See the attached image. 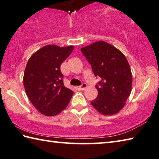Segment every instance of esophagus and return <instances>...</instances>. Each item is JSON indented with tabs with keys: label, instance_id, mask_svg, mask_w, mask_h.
Wrapping results in <instances>:
<instances>
[{
	"label": "esophagus",
	"instance_id": "1",
	"mask_svg": "<svg viewBox=\"0 0 159 159\" xmlns=\"http://www.w3.org/2000/svg\"><path fill=\"white\" fill-rule=\"evenodd\" d=\"M87 87V84H86V83H83V84L81 86H79V87H77V88L78 90L83 91V90H84Z\"/></svg>",
	"mask_w": 159,
	"mask_h": 159
}]
</instances>
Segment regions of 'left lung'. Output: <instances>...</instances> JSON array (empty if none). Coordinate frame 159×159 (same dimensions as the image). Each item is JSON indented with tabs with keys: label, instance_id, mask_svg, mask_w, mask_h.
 Wrapping results in <instances>:
<instances>
[{
	"label": "left lung",
	"instance_id": "1",
	"mask_svg": "<svg viewBox=\"0 0 159 159\" xmlns=\"http://www.w3.org/2000/svg\"><path fill=\"white\" fill-rule=\"evenodd\" d=\"M82 54L101 80L96 85L97 98L91 102L102 115H113L126 105L132 88V73L126 57L105 41L82 47Z\"/></svg>",
	"mask_w": 159,
	"mask_h": 159
}]
</instances>
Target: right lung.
<instances>
[{
	"instance_id": "1",
	"label": "right lung",
	"mask_w": 159,
	"mask_h": 159,
	"mask_svg": "<svg viewBox=\"0 0 159 159\" xmlns=\"http://www.w3.org/2000/svg\"><path fill=\"white\" fill-rule=\"evenodd\" d=\"M74 46L47 44L35 52L28 61L24 86L28 98L41 114L56 116L68 106L73 91L63 85L61 65Z\"/></svg>"
}]
</instances>
